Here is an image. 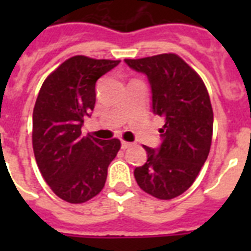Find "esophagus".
Wrapping results in <instances>:
<instances>
[{"mask_svg": "<svg viewBox=\"0 0 251 251\" xmlns=\"http://www.w3.org/2000/svg\"><path fill=\"white\" fill-rule=\"evenodd\" d=\"M131 146H133V143H130V142H125V141L121 142V149L122 150L129 149V147H131Z\"/></svg>", "mask_w": 251, "mask_h": 251, "instance_id": "obj_1", "label": "esophagus"}]
</instances>
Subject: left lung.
<instances>
[{"instance_id":"left-lung-1","label":"left lung","mask_w":251,"mask_h":251,"mask_svg":"<svg viewBox=\"0 0 251 251\" xmlns=\"http://www.w3.org/2000/svg\"><path fill=\"white\" fill-rule=\"evenodd\" d=\"M125 62L147 76L152 112L165 118L160 146H143L147 161L134 169V177L155 198H176L193 185L210 152L214 126L210 96L201 76L177 54Z\"/></svg>"}]
</instances>
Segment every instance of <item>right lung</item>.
<instances>
[{"label":"right lung","mask_w":251,"mask_h":251,"mask_svg":"<svg viewBox=\"0 0 251 251\" xmlns=\"http://www.w3.org/2000/svg\"><path fill=\"white\" fill-rule=\"evenodd\" d=\"M120 61L75 56L44 80L32 116V146L37 167L53 193L69 203L94 198L105 185L118 139L83 137L84 118L96 101L95 86Z\"/></svg>","instance_id":"right-lung-1"}]
</instances>
